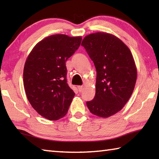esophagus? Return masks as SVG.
<instances>
[{"mask_svg": "<svg viewBox=\"0 0 159 159\" xmlns=\"http://www.w3.org/2000/svg\"><path fill=\"white\" fill-rule=\"evenodd\" d=\"M83 88H84V87H83V85H79V86H78V89H79V92H82L83 90Z\"/></svg>", "mask_w": 159, "mask_h": 159, "instance_id": "obj_1", "label": "esophagus"}]
</instances>
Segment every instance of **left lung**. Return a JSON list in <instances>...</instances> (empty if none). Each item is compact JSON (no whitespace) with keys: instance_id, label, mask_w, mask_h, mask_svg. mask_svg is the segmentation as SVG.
Segmentation results:
<instances>
[{"instance_id":"1","label":"left lung","mask_w":159,"mask_h":159,"mask_svg":"<svg viewBox=\"0 0 159 159\" xmlns=\"http://www.w3.org/2000/svg\"><path fill=\"white\" fill-rule=\"evenodd\" d=\"M97 71L95 96L87 102L93 114L108 118L120 111L129 100L137 80V68L130 49L114 35L97 32L81 44Z\"/></svg>"}]
</instances>
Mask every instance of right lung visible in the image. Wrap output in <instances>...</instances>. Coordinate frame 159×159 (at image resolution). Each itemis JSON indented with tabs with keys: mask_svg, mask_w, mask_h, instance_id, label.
<instances>
[{
	"mask_svg": "<svg viewBox=\"0 0 159 159\" xmlns=\"http://www.w3.org/2000/svg\"><path fill=\"white\" fill-rule=\"evenodd\" d=\"M81 36L55 34L35 45L26 58L23 83L31 107L50 120L64 117L75 93L66 83L65 62L79 48Z\"/></svg>",
	"mask_w": 159,
	"mask_h": 159,
	"instance_id": "add662e5",
	"label": "right lung"
}]
</instances>
